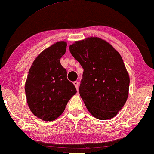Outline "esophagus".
<instances>
[{
    "instance_id": "obj_1",
    "label": "esophagus",
    "mask_w": 154,
    "mask_h": 154,
    "mask_svg": "<svg viewBox=\"0 0 154 154\" xmlns=\"http://www.w3.org/2000/svg\"><path fill=\"white\" fill-rule=\"evenodd\" d=\"M73 84L75 85V88H76V89L78 91V90H79V82H78L77 81H75V82H73Z\"/></svg>"
}]
</instances>
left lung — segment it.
Returning a JSON list of instances; mask_svg holds the SVG:
<instances>
[{
	"instance_id": "obj_1",
	"label": "left lung",
	"mask_w": 154,
	"mask_h": 154,
	"mask_svg": "<svg viewBox=\"0 0 154 154\" xmlns=\"http://www.w3.org/2000/svg\"><path fill=\"white\" fill-rule=\"evenodd\" d=\"M69 49L84 68L79 92L88 110L100 120L113 118L125 105L130 86L121 55L97 37L77 41Z\"/></svg>"
}]
</instances>
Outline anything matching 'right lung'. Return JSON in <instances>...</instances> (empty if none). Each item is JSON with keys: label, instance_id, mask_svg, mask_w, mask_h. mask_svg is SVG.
Returning <instances> with one entry per match:
<instances>
[{"label": "right lung", "instance_id": "1", "mask_svg": "<svg viewBox=\"0 0 154 154\" xmlns=\"http://www.w3.org/2000/svg\"><path fill=\"white\" fill-rule=\"evenodd\" d=\"M64 41L44 50L34 60L25 83L28 106L34 115L51 121L64 112L70 98L77 92L67 79V72L60 64L66 50Z\"/></svg>", "mask_w": 154, "mask_h": 154}]
</instances>
